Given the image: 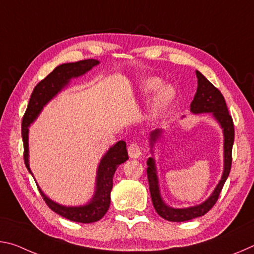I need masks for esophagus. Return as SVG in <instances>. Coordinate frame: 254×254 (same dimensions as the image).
Wrapping results in <instances>:
<instances>
[{
	"label": "esophagus",
	"mask_w": 254,
	"mask_h": 254,
	"mask_svg": "<svg viewBox=\"0 0 254 254\" xmlns=\"http://www.w3.org/2000/svg\"><path fill=\"white\" fill-rule=\"evenodd\" d=\"M127 152L130 158H139L141 154V148L140 145L137 144L136 142H132L130 145L127 147Z\"/></svg>",
	"instance_id": "34e87169"
}]
</instances>
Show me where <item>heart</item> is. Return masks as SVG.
Wrapping results in <instances>:
<instances>
[{
  "mask_svg": "<svg viewBox=\"0 0 254 254\" xmlns=\"http://www.w3.org/2000/svg\"><path fill=\"white\" fill-rule=\"evenodd\" d=\"M161 79L157 78V77H148V78L140 80V91L143 95H149V94L159 89L152 101L151 113L153 115H159L162 113L169 106L170 103L173 102L175 96L174 89L170 86H163V87H161Z\"/></svg>",
  "mask_w": 254,
  "mask_h": 254,
  "instance_id": "1",
  "label": "heart"
}]
</instances>
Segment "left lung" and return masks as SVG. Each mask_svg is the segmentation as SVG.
<instances>
[{
	"label": "left lung",
	"instance_id": "obj_1",
	"mask_svg": "<svg viewBox=\"0 0 254 254\" xmlns=\"http://www.w3.org/2000/svg\"><path fill=\"white\" fill-rule=\"evenodd\" d=\"M196 76L197 79H198V86H197V92L195 94L194 100H192L190 104V111L196 114L212 113L214 118L217 120V122L223 127V132H224V171H223L222 179L218 183L217 187L215 188L214 192L203 204L188 208H171L163 203L161 199L160 192H159L154 160L152 158H149L147 161V174L153 207L162 218L170 222L189 221L192 220V218L203 216V215L207 213L216 204L223 186H224L226 179L229 177L232 166V148H233L234 142L233 119H232L231 114L229 113L224 96L222 95L220 89L215 87L198 70H196ZM159 135H160V130H156L151 133V136H150L151 145H153V142H156Z\"/></svg>",
	"mask_w": 254,
	"mask_h": 254
}]
</instances>
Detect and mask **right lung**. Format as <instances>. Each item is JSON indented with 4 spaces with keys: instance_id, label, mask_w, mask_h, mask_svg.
<instances>
[{
    "instance_id": "obj_1",
    "label": "right lung",
    "mask_w": 254,
    "mask_h": 254,
    "mask_svg": "<svg viewBox=\"0 0 254 254\" xmlns=\"http://www.w3.org/2000/svg\"><path fill=\"white\" fill-rule=\"evenodd\" d=\"M98 64L96 59H85L77 63L63 64L39 81L34 87L33 92L28 103V107L22 119V140H23V159L25 167L29 173L32 175L29 167V147H28V127L32 123L38 114L40 113L47 103L53 98L56 94L62 91L69 83L72 77H78L92 69ZM128 159L127 151V143L124 141H119L117 144L110 148L104 157L102 158L97 170L96 178V191L93 199L87 205L79 207H66L49 199L39 188V191L46 204L51 210L62 215L67 220L78 223H94L100 221L106 214L111 203V190L113 187V176L119 165L126 162Z\"/></svg>"
}]
</instances>
